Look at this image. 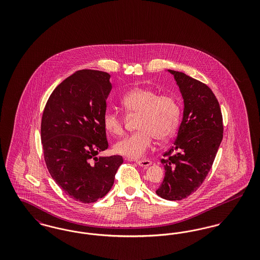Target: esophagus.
I'll list each match as a JSON object with an SVG mask.
<instances>
[{"label":"esophagus","mask_w":260,"mask_h":260,"mask_svg":"<svg viewBox=\"0 0 260 260\" xmlns=\"http://www.w3.org/2000/svg\"><path fill=\"white\" fill-rule=\"evenodd\" d=\"M136 164H137L138 166H140V167L147 168V167L152 165V161H150V160L144 159V160H138V161H136Z\"/></svg>","instance_id":"obj_1"}]
</instances>
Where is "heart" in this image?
I'll use <instances>...</instances> for the list:
<instances>
[{"instance_id": "obj_1", "label": "heart", "mask_w": 260, "mask_h": 260, "mask_svg": "<svg viewBox=\"0 0 260 260\" xmlns=\"http://www.w3.org/2000/svg\"><path fill=\"white\" fill-rule=\"evenodd\" d=\"M120 104L127 115H138L135 134L118 141L114 151L129 159L143 157L151 147L153 139L164 142L176 134L181 119L178 100L171 94H159L146 87H135L125 92ZM103 126L112 136L124 133L122 117L112 110L103 115Z\"/></svg>"}]
</instances>
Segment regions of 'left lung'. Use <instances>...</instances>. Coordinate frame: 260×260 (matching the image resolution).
I'll return each instance as SVG.
<instances>
[{
    "instance_id": "left-lung-1",
    "label": "left lung",
    "mask_w": 260,
    "mask_h": 260,
    "mask_svg": "<svg viewBox=\"0 0 260 260\" xmlns=\"http://www.w3.org/2000/svg\"><path fill=\"white\" fill-rule=\"evenodd\" d=\"M184 100L183 119L171 149L164 153L165 178L156 193L179 201L196 192L206 179L222 141V114L214 93L190 76L169 70Z\"/></svg>"
}]
</instances>
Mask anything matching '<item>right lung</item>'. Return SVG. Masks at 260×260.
<instances>
[{
  "instance_id": "add662e5",
  "label": "right lung",
  "mask_w": 260,
  "mask_h": 260,
  "mask_svg": "<svg viewBox=\"0 0 260 260\" xmlns=\"http://www.w3.org/2000/svg\"><path fill=\"white\" fill-rule=\"evenodd\" d=\"M109 79L102 71H77L54 88L42 116L41 140L50 175L66 195L84 204L110 191L123 164L119 155L96 157L108 148L102 119Z\"/></svg>"
}]
</instances>
